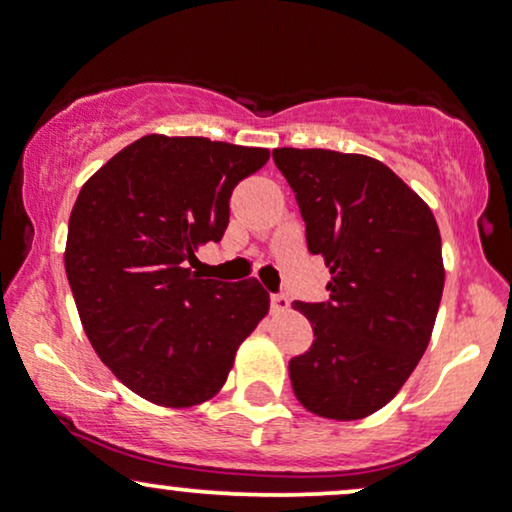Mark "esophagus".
I'll return each instance as SVG.
<instances>
[{
    "mask_svg": "<svg viewBox=\"0 0 512 512\" xmlns=\"http://www.w3.org/2000/svg\"><path fill=\"white\" fill-rule=\"evenodd\" d=\"M270 308H273V313H285V311H289V299H287V294H273V296H270Z\"/></svg>",
    "mask_w": 512,
    "mask_h": 512,
    "instance_id": "34e87169",
    "label": "esophagus"
}]
</instances>
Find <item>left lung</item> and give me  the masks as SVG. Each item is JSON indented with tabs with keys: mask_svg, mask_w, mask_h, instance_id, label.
<instances>
[{
	"mask_svg": "<svg viewBox=\"0 0 512 512\" xmlns=\"http://www.w3.org/2000/svg\"><path fill=\"white\" fill-rule=\"evenodd\" d=\"M273 159L299 201L308 251L330 268L325 304L294 301L315 334L289 361L294 394L320 418H368L430 344L444 292L437 220L370 156L282 147Z\"/></svg>",
	"mask_w": 512,
	"mask_h": 512,
	"instance_id": "8db88e82",
	"label": "left lung"
}]
</instances>
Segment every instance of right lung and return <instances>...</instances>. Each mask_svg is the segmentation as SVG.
I'll list each match as a JSON object with an SVG mask.
<instances>
[{
	"label": "right lung",
	"mask_w": 512,
	"mask_h": 512,
	"mask_svg": "<svg viewBox=\"0 0 512 512\" xmlns=\"http://www.w3.org/2000/svg\"><path fill=\"white\" fill-rule=\"evenodd\" d=\"M268 159L261 147L147 135L75 199L63 261L80 323L106 368L156 406L213 399L268 315L256 277L225 285L187 268L223 239L232 189Z\"/></svg>",
	"instance_id": "add662e5"
}]
</instances>
